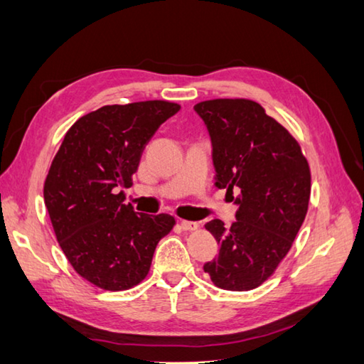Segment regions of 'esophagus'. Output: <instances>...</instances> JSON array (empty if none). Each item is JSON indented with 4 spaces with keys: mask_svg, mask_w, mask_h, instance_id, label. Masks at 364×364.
I'll list each match as a JSON object with an SVG mask.
<instances>
[{
    "mask_svg": "<svg viewBox=\"0 0 364 364\" xmlns=\"http://www.w3.org/2000/svg\"><path fill=\"white\" fill-rule=\"evenodd\" d=\"M180 226L183 230H196L197 228H199V224H197L196 221H186V220H181L180 221Z\"/></svg>",
    "mask_w": 364,
    "mask_h": 364,
    "instance_id": "1",
    "label": "esophagus"
}]
</instances>
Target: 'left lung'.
Listing matches in <instances>:
<instances>
[{
  "mask_svg": "<svg viewBox=\"0 0 364 364\" xmlns=\"http://www.w3.org/2000/svg\"><path fill=\"white\" fill-rule=\"evenodd\" d=\"M207 127L215 186L237 205L229 229L221 220L205 224L220 245L203 264L218 288L248 291L267 280L287 256L304 223L310 199V170L289 132L259 103L220 98L197 103Z\"/></svg>",
  "mask_w": 364,
  "mask_h": 364,
  "instance_id": "8db88e82",
  "label": "left lung"
}]
</instances>
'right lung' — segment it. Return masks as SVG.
I'll return each instance as SVG.
<instances>
[{
	"mask_svg": "<svg viewBox=\"0 0 364 364\" xmlns=\"http://www.w3.org/2000/svg\"><path fill=\"white\" fill-rule=\"evenodd\" d=\"M180 105H107L79 117L44 183L52 228L73 269L95 287L121 291L148 275L154 250L175 226L170 215L136 213L125 188L159 125Z\"/></svg>",
	"mask_w": 364,
	"mask_h": 364,
	"instance_id": "add662e5",
	"label": "right lung"
}]
</instances>
